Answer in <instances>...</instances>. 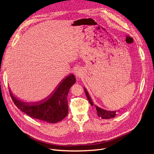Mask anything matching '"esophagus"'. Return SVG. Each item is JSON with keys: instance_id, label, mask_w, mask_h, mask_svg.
I'll use <instances>...</instances> for the list:
<instances>
[{"instance_id": "esophagus-1", "label": "esophagus", "mask_w": 154, "mask_h": 154, "mask_svg": "<svg viewBox=\"0 0 154 154\" xmlns=\"http://www.w3.org/2000/svg\"><path fill=\"white\" fill-rule=\"evenodd\" d=\"M82 71L81 69H79V68L76 69L75 71V75L77 77H80L82 76Z\"/></svg>"}]
</instances>
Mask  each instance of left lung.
I'll list each match as a JSON object with an SVG mask.
<instances>
[{"label": "left lung", "mask_w": 154, "mask_h": 154, "mask_svg": "<svg viewBox=\"0 0 154 154\" xmlns=\"http://www.w3.org/2000/svg\"><path fill=\"white\" fill-rule=\"evenodd\" d=\"M84 90H85V94H86V96H87V99L88 100L90 103L91 104V106H95V108H96V110H97V116L98 117H100V118H102V119H111V118H114V117L116 116L117 115V112H119L120 110H106V109H102L99 107H98L97 106L95 105V104H94V102L93 101H92L91 98V97L90 96V94L88 92L87 90L85 88V87H84ZM123 109V108H122L121 110Z\"/></svg>", "instance_id": "8db88e82"}]
</instances>
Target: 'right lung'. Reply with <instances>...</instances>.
Listing matches in <instances>:
<instances>
[{
	"mask_svg": "<svg viewBox=\"0 0 154 154\" xmlns=\"http://www.w3.org/2000/svg\"><path fill=\"white\" fill-rule=\"evenodd\" d=\"M76 83L72 74L64 78L52 93L36 102H24L16 98L9 89L12 100L18 109L31 118L49 123H56L68 114L67 95L71 86Z\"/></svg>",
	"mask_w": 154,
	"mask_h": 154,
	"instance_id": "add662e5",
	"label": "right lung"
}]
</instances>
